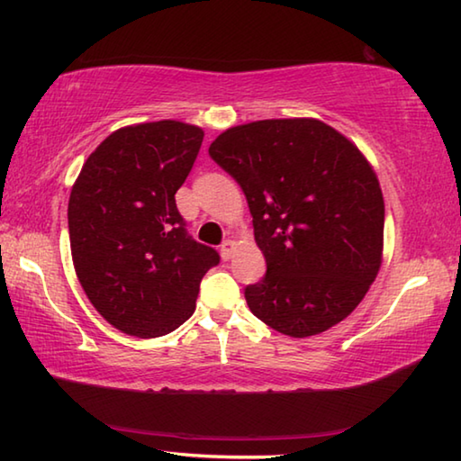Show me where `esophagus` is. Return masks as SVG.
Returning <instances> with one entry per match:
<instances>
[{
  "label": "esophagus",
  "mask_w": 461,
  "mask_h": 461,
  "mask_svg": "<svg viewBox=\"0 0 461 461\" xmlns=\"http://www.w3.org/2000/svg\"><path fill=\"white\" fill-rule=\"evenodd\" d=\"M220 252H221V258L223 260H230L231 256H233V252H236V241L225 240L223 244H221V248H220Z\"/></svg>",
  "instance_id": "obj_1"
}]
</instances>
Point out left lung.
Returning <instances> with one entry per match:
<instances>
[{
    "label": "left lung",
    "instance_id": "left-lung-1",
    "mask_svg": "<svg viewBox=\"0 0 461 461\" xmlns=\"http://www.w3.org/2000/svg\"><path fill=\"white\" fill-rule=\"evenodd\" d=\"M209 156L244 191L267 258V276L246 286L249 311L288 338L343 321L384 248V197L360 148L321 120L288 118L225 130Z\"/></svg>",
    "mask_w": 461,
    "mask_h": 461
}]
</instances>
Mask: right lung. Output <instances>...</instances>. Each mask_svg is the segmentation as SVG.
<instances>
[{
	"mask_svg": "<svg viewBox=\"0 0 461 461\" xmlns=\"http://www.w3.org/2000/svg\"><path fill=\"white\" fill-rule=\"evenodd\" d=\"M203 130L176 120L115 130L85 160L68 199L77 278L99 315L136 338H160L193 315L199 283L220 264L191 240L175 193Z\"/></svg>",
	"mask_w": 461,
	"mask_h": 461,
	"instance_id": "1",
	"label": "right lung"
}]
</instances>
